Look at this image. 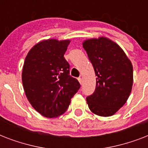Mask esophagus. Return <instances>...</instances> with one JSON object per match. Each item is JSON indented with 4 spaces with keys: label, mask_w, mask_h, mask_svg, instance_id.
Returning a JSON list of instances; mask_svg holds the SVG:
<instances>
[{
    "label": "esophagus",
    "mask_w": 148,
    "mask_h": 148,
    "mask_svg": "<svg viewBox=\"0 0 148 148\" xmlns=\"http://www.w3.org/2000/svg\"><path fill=\"white\" fill-rule=\"evenodd\" d=\"M78 81L79 82H80V84H82V78H81V77H78Z\"/></svg>",
    "instance_id": "obj_1"
}]
</instances>
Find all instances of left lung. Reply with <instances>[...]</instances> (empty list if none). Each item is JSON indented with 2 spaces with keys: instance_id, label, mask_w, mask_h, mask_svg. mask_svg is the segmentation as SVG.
Listing matches in <instances>:
<instances>
[{
  "instance_id": "8db88e82",
  "label": "left lung",
  "mask_w": 148,
  "mask_h": 148,
  "mask_svg": "<svg viewBox=\"0 0 148 148\" xmlns=\"http://www.w3.org/2000/svg\"><path fill=\"white\" fill-rule=\"evenodd\" d=\"M96 74V88L86 98L90 110L101 117L112 116L128 99L133 85V66L121 47L104 37L84 41Z\"/></svg>"
}]
</instances>
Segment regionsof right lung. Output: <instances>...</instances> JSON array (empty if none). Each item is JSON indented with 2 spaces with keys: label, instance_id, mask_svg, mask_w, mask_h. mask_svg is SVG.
Masks as SVG:
<instances>
[{
  "label": "right lung",
  "instance_id": "obj_1",
  "mask_svg": "<svg viewBox=\"0 0 148 148\" xmlns=\"http://www.w3.org/2000/svg\"><path fill=\"white\" fill-rule=\"evenodd\" d=\"M70 40L49 39L38 43L27 53L22 71L26 97L40 114L53 118L67 110L81 87L70 75L65 52Z\"/></svg>",
  "mask_w": 148,
  "mask_h": 148
}]
</instances>
